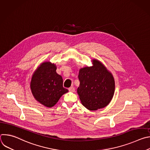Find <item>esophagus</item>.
Wrapping results in <instances>:
<instances>
[{
	"label": "esophagus",
	"mask_w": 150,
	"mask_h": 150,
	"mask_svg": "<svg viewBox=\"0 0 150 150\" xmlns=\"http://www.w3.org/2000/svg\"><path fill=\"white\" fill-rule=\"evenodd\" d=\"M68 90H69V91H71V92H75V88L74 87H70Z\"/></svg>",
	"instance_id": "1"
}]
</instances>
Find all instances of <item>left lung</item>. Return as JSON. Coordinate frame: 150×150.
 <instances>
[{
    "mask_svg": "<svg viewBox=\"0 0 150 150\" xmlns=\"http://www.w3.org/2000/svg\"><path fill=\"white\" fill-rule=\"evenodd\" d=\"M93 66L79 70L80 82L77 93L83 105L90 110H96L108 105L115 93V80L112 74L97 60Z\"/></svg>",
    "mask_w": 150,
    "mask_h": 150,
    "instance_id": "8db88e82",
    "label": "left lung"
}]
</instances>
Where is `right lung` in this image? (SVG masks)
<instances>
[{
  "instance_id": "obj_1",
  "label": "right lung",
  "mask_w": 150,
  "mask_h": 150,
  "mask_svg": "<svg viewBox=\"0 0 150 150\" xmlns=\"http://www.w3.org/2000/svg\"><path fill=\"white\" fill-rule=\"evenodd\" d=\"M56 71L54 64L42 63L34 73L30 83L34 98L47 108L54 105L61 96L68 91L63 87L62 77Z\"/></svg>"
}]
</instances>
